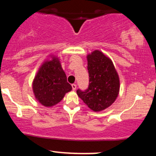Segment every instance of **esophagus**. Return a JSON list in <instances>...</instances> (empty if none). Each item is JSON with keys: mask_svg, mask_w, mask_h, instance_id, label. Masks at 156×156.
Here are the masks:
<instances>
[{"mask_svg": "<svg viewBox=\"0 0 156 156\" xmlns=\"http://www.w3.org/2000/svg\"><path fill=\"white\" fill-rule=\"evenodd\" d=\"M76 87H77V86H76V84H72V88H73V90H76Z\"/></svg>", "mask_w": 156, "mask_h": 156, "instance_id": "obj_1", "label": "esophagus"}]
</instances>
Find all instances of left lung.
<instances>
[{
	"label": "left lung",
	"instance_id": "1",
	"mask_svg": "<svg viewBox=\"0 0 156 156\" xmlns=\"http://www.w3.org/2000/svg\"><path fill=\"white\" fill-rule=\"evenodd\" d=\"M89 84L77 94L91 110L98 112L111 106L119 95L120 82L113 62L99 50L87 55Z\"/></svg>",
	"mask_w": 156,
	"mask_h": 156
}]
</instances>
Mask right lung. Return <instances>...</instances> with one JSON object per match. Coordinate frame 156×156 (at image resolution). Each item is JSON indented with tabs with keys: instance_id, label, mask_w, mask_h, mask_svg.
Returning a JSON list of instances; mask_svg holds the SVG:
<instances>
[{
	"instance_id": "right-lung-1",
	"label": "right lung",
	"mask_w": 156,
	"mask_h": 156,
	"mask_svg": "<svg viewBox=\"0 0 156 156\" xmlns=\"http://www.w3.org/2000/svg\"><path fill=\"white\" fill-rule=\"evenodd\" d=\"M35 99L45 107H53L72 90L59 58L51 54L42 62L32 82Z\"/></svg>"
}]
</instances>
